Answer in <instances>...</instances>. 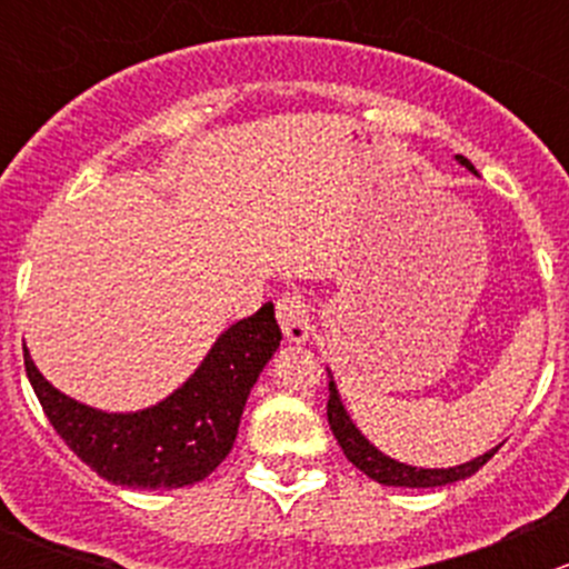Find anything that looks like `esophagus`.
<instances>
[{"instance_id":"1","label":"esophagus","mask_w":569,"mask_h":569,"mask_svg":"<svg viewBox=\"0 0 569 569\" xmlns=\"http://www.w3.org/2000/svg\"><path fill=\"white\" fill-rule=\"evenodd\" d=\"M274 313H278V325L283 330L286 341L302 343L311 338L313 325L311 313H308V302L302 295H283L274 306Z\"/></svg>"}]
</instances>
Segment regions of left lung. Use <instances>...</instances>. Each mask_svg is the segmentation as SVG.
I'll return each mask as SVG.
<instances>
[{
    "label": "left lung",
    "instance_id": "1",
    "mask_svg": "<svg viewBox=\"0 0 569 569\" xmlns=\"http://www.w3.org/2000/svg\"><path fill=\"white\" fill-rule=\"evenodd\" d=\"M457 162L465 164L470 173H476L473 164H470L465 157H460V153H457ZM327 421H330L332 435H336L338 446L343 449L347 460L352 462L355 468L363 470L369 479L380 481V485H388V487H443V485H451V481H462L468 479V476H473L476 470H479L481 465L498 451L496 446V449H490L487 455L476 457V460L470 462L455 465V468H412V465L396 462L391 457L382 455L380 449H375V446L360 435V429L355 427L349 412L343 410V401L341 396H338L332 375H330V399H327Z\"/></svg>",
    "mask_w": 569,
    "mask_h": 569
}]
</instances>
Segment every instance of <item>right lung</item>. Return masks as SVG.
<instances>
[{"label":"right lung","instance_id":"obj_1","mask_svg":"<svg viewBox=\"0 0 569 569\" xmlns=\"http://www.w3.org/2000/svg\"><path fill=\"white\" fill-rule=\"evenodd\" d=\"M272 302L228 327L194 375L159 405L104 412L57 391L32 363L24 369L40 407L68 449L120 487L173 490L206 479L237 440L244 401L280 347Z\"/></svg>","mask_w":569,"mask_h":569}]
</instances>
